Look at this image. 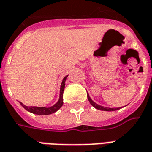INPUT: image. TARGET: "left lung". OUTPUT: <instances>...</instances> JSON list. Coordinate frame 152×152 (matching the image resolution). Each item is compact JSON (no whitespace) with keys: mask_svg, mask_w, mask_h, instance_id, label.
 <instances>
[{"mask_svg":"<svg viewBox=\"0 0 152 152\" xmlns=\"http://www.w3.org/2000/svg\"><path fill=\"white\" fill-rule=\"evenodd\" d=\"M88 101L90 102V103L92 105L95 109H97V110H103V111H114V110H118L119 109L122 108V107H118V108H109V107H106V106H100V105H98L97 103H95V102L93 101L90 98L89 95H88Z\"/></svg>","mask_w":152,"mask_h":152,"instance_id":"obj_1","label":"left lung"}]
</instances>
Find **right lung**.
Wrapping results in <instances>:
<instances>
[{
  "label": "right lung",
  "instance_id": "add662e5",
  "mask_svg": "<svg viewBox=\"0 0 152 152\" xmlns=\"http://www.w3.org/2000/svg\"><path fill=\"white\" fill-rule=\"evenodd\" d=\"M69 75H67L66 76H64L63 80L61 82V89H60V96L59 99L57 101V102L52 106L50 107H45V106H25L24 104H23L21 102H20V105L26 110L29 111L31 113H34V114H38V115H49L51 113H55L56 111H57L63 105V93H64V86H65V80H66L67 77Z\"/></svg>",
  "mask_w": 152,
  "mask_h": 152
}]
</instances>
